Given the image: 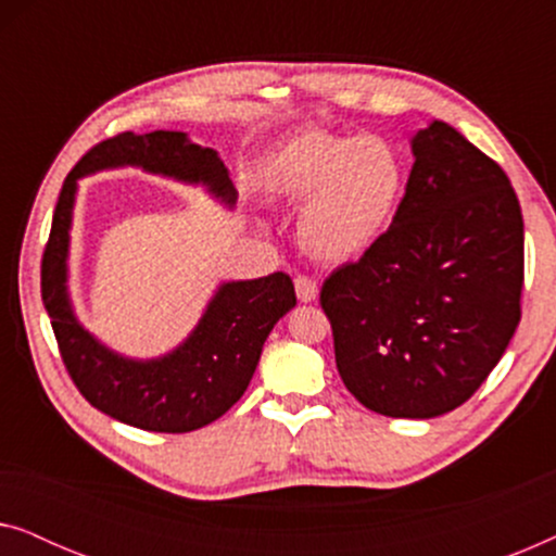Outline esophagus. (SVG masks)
<instances>
[{
  "label": "esophagus",
  "mask_w": 556,
  "mask_h": 556,
  "mask_svg": "<svg viewBox=\"0 0 556 556\" xmlns=\"http://www.w3.org/2000/svg\"><path fill=\"white\" fill-rule=\"evenodd\" d=\"M293 286H295V295H299L301 303H311V301L318 299V283L314 278L299 276L293 280Z\"/></svg>",
  "instance_id": "34e87169"
}]
</instances>
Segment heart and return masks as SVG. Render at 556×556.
I'll use <instances>...</instances> for the list:
<instances>
[{"label": "heart", "instance_id": "heart-1", "mask_svg": "<svg viewBox=\"0 0 556 556\" xmlns=\"http://www.w3.org/2000/svg\"><path fill=\"white\" fill-rule=\"evenodd\" d=\"M263 192L303 204L299 238L321 263L356 261L375 248L397 212L405 169L390 143L329 128H303L263 162Z\"/></svg>", "mask_w": 556, "mask_h": 556}]
</instances>
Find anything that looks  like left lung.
<instances>
[{
  "label": "left lung",
  "mask_w": 556,
  "mask_h": 556,
  "mask_svg": "<svg viewBox=\"0 0 556 556\" xmlns=\"http://www.w3.org/2000/svg\"><path fill=\"white\" fill-rule=\"evenodd\" d=\"M392 225L321 286L346 390L428 420L470 400L521 321L523 217L506 172L443 121L413 139Z\"/></svg>",
  "instance_id": "1"
}]
</instances>
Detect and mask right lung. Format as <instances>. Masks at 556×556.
Here are the masks:
<instances>
[{"mask_svg":"<svg viewBox=\"0 0 556 556\" xmlns=\"http://www.w3.org/2000/svg\"><path fill=\"white\" fill-rule=\"evenodd\" d=\"M124 164L174 179L204 181L219 200L235 202V187L217 151L197 147L181 131H126L96 143L60 189L42 253V303L60 359L90 405L141 430L189 432L223 417L248 390L270 329L295 306L293 280L286 273H270L257 280L225 283L192 337L162 359L136 362L109 352L75 321L65 291V257L75 181L83 174Z\"/></svg>","mask_w":556,"mask_h":556,"instance_id":"obj_1","label":"right lung"}]
</instances>
